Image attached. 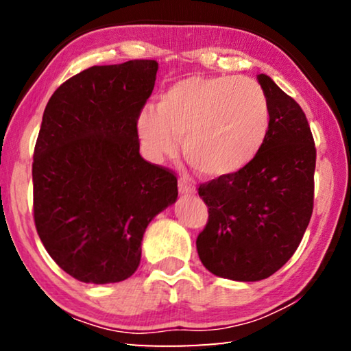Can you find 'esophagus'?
<instances>
[{"label":"esophagus","mask_w":351,"mask_h":351,"mask_svg":"<svg viewBox=\"0 0 351 351\" xmlns=\"http://www.w3.org/2000/svg\"><path fill=\"white\" fill-rule=\"evenodd\" d=\"M178 189H180V193L184 195V197H190V195L195 193V187L186 180L178 181Z\"/></svg>","instance_id":"34e87169"}]
</instances>
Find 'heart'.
<instances>
[{
	"mask_svg": "<svg viewBox=\"0 0 351 351\" xmlns=\"http://www.w3.org/2000/svg\"><path fill=\"white\" fill-rule=\"evenodd\" d=\"M271 108L257 82L247 77L192 75L164 90L156 111L144 110L138 133L154 161L176 152L198 175L224 180L258 156L269 134Z\"/></svg>",
	"mask_w": 351,
	"mask_h": 351,
	"instance_id": "b5f03b06",
	"label": "heart"
}]
</instances>
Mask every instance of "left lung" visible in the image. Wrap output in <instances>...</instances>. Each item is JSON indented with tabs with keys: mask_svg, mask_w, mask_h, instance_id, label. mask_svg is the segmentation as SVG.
Returning a JSON list of instances; mask_svg holds the SVG:
<instances>
[{
	"mask_svg": "<svg viewBox=\"0 0 351 351\" xmlns=\"http://www.w3.org/2000/svg\"><path fill=\"white\" fill-rule=\"evenodd\" d=\"M257 79L271 108L268 139L247 169L198 189L209 207L197 239L199 260L235 282L263 280L280 269L313 213L316 148L305 112L269 75Z\"/></svg>",
	"mask_w": 351,
	"mask_h": 351,
	"instance_id": "left-lung-1",
	"label": "left lung"
}]
</instances>
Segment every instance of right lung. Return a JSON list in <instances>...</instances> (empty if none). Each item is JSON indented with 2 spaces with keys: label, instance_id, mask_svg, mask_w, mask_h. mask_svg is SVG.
I'll list each match as a JSON object with an SVG mask.
<instances>
[{
  "label": "right lung",
  "instance_id": "obj_1",
  "mask_svg": "<svg viewBox=\"0 0 351 351\" xmlns=\"http://www.w3.org/2000/svg\"><path fill=\"white\" fill-rule=\"evenodd\" d=\"M156 73V60L88 68L45 108L32 162L35 228L52 260L83 283L132 277L147 226L178 198L176 176L139 153L138 117Z\"/></svg>",
  "mask_w": 351,
  "mask_h": 351
}]
</instances>
